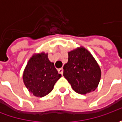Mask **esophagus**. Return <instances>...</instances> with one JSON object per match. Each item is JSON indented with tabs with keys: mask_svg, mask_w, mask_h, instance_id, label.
Masks as SVG:
<instances>
[{
	"mask_svg": "<svg viewBox=\"0 0 122 122\" xmlns=\"http://www.w3.org/2000/svg\"><path fill=\"white\" fill-rule=\"evenodd\" d=\"M58 73H60V74L62 75V74H63V68H59L58 70Z\"/></svg>",
	"mask_w": 122,
	"mask_h": 122,
	"instance_id": "obj_1",
	"label": "esophagus"
}]
</instances>
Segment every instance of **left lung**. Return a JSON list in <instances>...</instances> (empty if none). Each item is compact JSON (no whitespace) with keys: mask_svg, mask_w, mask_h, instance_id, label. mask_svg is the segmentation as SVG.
<instances>
[{"mask_svg":"<svg viewBox=\"0 0 122 122\" xmlns=\"http://www.w3.org/2000/svg\"><path fill=\"white\" fill-rule=\"evenodd\" d=\"M63 75L73 90L80 94L94 91L98 86L101 71L96 60L86 49L78 47L69 51Z\"/></svg>","mask_w":122,"mask_h":122,"instance_id":"obj_1","label":"left lung"}]
</instances>
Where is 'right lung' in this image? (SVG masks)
Masks as SVG:
<instances>
[{
    "mask_svg": "<svg viewBox=\"0 0 122 122\" xmlns=\"http://www.w3.org/2000/svg\"><path fill=\"white\" fill-rule=\"evenodd\" d=\"M61 74L48 59L47 54H34L28 60L23 73V81L30 93L37 97H43L54 89Z\"/></svg>",
    "mask_w": 122,
    "mask_h": 122,
    "instance_id": "1",
    "label": "right lung"
}]
</instances>
